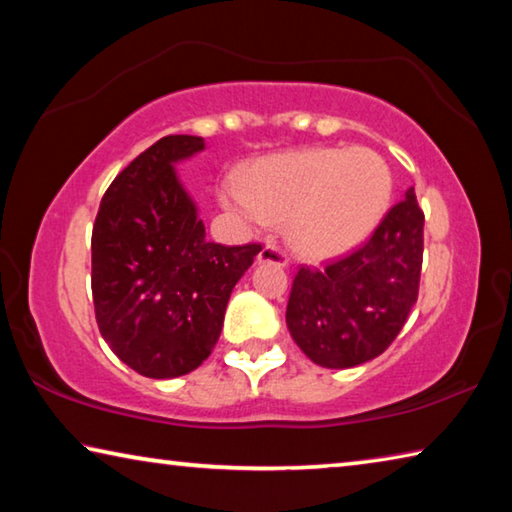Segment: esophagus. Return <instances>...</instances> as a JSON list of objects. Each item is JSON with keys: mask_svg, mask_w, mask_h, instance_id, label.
Segmentation results:
<instances>
[{"mask_svg": "<svg viewBox=\"0 0 512 512\" xmlns=\"http://www.w3.org/2000/svg\"><path fill=\"white\" fill-rule=\"evenodd\" d=\"M257 262L259 264H277V266H289V259L287 255L282 253L280 248L273 246V244H266L262 250H259L257 255Z\"/></svg>", "mask_w": 512, "mask_h": 512, "instance_id": "obj_1", "label": "esophagus"}]
</instances>
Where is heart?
Returning <instances> with one entry per match:
<instances>
[{
    "mask_svg": "<svg viewBox=\"0 0 512 512\" xmlns=\"http://www.w3.org/2000/svg\"><path fill=\"white\" fill-rule=\"evenodd\" d=\"M393 198V173L370 149H307L259 160L244 183L223 189L225 205L250 221L287 223L289 244L329 259L363 244Z\"/></svg>",
    "mask_w": 512,
    "mask_h": 512,
    "instance_id": "obj_1",
    "label": "heart"
}]
</instances>
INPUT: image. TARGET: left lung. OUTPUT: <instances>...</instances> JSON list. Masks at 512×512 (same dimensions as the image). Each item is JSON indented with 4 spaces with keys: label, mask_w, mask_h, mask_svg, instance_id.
Here are the masks:
<instances>
[{
    "label": "left lung",
    "mask_w": 512,
    "mask_h": 512,
    "mask_svg": "<svg viewBox=\"0 0 512 512\" xmlns=\"http://www.w3.org/2000/svg\"><path fill=\"white\" fill-rule=\"evenodd\" d=\"M424 214L413 187L357 253L300 268L287 305L291 339L323 368H354L395 341L418 300Z\"/></svg>",
    "instance_id": "obj_1"
}]
</instances>
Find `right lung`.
Wrapping results in <instances>:
<instances>
[{
    "label": "right lung",
    "instance_id": "right-lung-1",
    "mask_svg": "<svg viewBox=\"0 0 512 512\" xmlns=\"http://www.w3.org/2000/svg\"><path fill=\"white\" fill-rule=\"evenodd\" d=\"M205 149L167 135L112 180L92 230V298L103 341L135 372L173 379L219 341L230 293L262 246L205 239L176 164Z\"/></svg>",
    "mask_w": 512,
    "mask_h": 512
}]
</instances>
